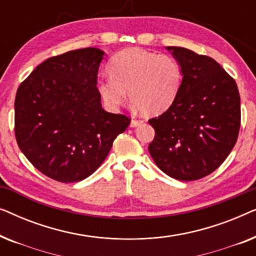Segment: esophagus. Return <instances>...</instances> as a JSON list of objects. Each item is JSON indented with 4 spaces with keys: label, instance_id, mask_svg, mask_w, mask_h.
<instances>
[{
    "label": "esophagus",
    "instance_id": "esophagus-1",
    "mask_svg": "<svg viewBox=\"0 0 256 256\" xmlns=\"http://www.w3.org/2000/svg\"><path fill=\"white\" fill-rule=\"evenodd\" d=\"M143 121L142 120H132L130 122V127H138V126L142 124Z\"/></svg>",
    "mask_w": 256,
    "mask_h": 256
}]
</instances>
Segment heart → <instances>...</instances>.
I'll list each match as a JSON object with an SVG mask.
<instances>
[{
	"mask_svg": "<svg viewBox=\"0 0 256 256\" xmlns=\"http://www.w3.org/2000/svg\"><path fill=\"white\" fill-rule=\"evenodd\" d=\"M110 78L98 82L104 104L116 110L129 92L132 104L144 115H160L176 101L183 84V68L174 56L128 48L110 59Z\"/></svg>",
	"mask_w": 256,
	"mask_h": 256,
	"instance_id": "b5f03b06",
	"label": "heart"
}]
</instances>
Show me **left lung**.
Here are the masks:
<instances>
[{"label": "left lung", "mask_w": 256, "mask_h": 256, "mask_svg": "<svg viewBox=\"0 0 256 256\" xmlns=\"http://www.w3.org/2000/svg\"><path fill=\"white\" fill-rule=\"evenodd\" d=\"M166 48L183 68V84L172 106L149 120L155 138L148 149L168 176L197 180L218 169L236 146L239 90L213 58L185 48Z\"/></svg>", "instance_id": "obj_1"}]
</instances>
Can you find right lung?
I'll return each instance as SVG.
<instances>
[{"mask_svg": "<svg viewBox=\"0 0 256 256\" xmlns=\"http://www.w3.org/2000/svg\"><path fill=\"white\" fill-rule=\"evenodd\" d=\"M102 56L96 48L54 56L17 88L18 148L37 170L57 182L74 183L90 176L130 124L127 115L101 107L96 84Z\"/></svg>", "mask_w": 256, "mask_h": 256, "instance_id": "right-lung-1", "label": "right lung"}]
</instances>
